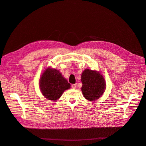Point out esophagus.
I'll list each match as a JSON object with an SVG mask.
<instances>
[{
    "label": "esophagus",
    "instance_id": "34e87169",
    "mask_svg": "<svg viewBox=\"0 0 146 146\" xmlns=\"http://www.w3.org/2000/svg\"><path fill=\"white\" fill-rule=\"evenodd\" d=\"M71 87L73 88V89H76L77 88V84H72L71 85Z\"/></svg>",
    "mask_w": 146,
    "mask_h": 146
}]
</instances>
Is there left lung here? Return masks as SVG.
Instances as JSON below:
<instances>
[{"mask_svg": "<svg viewBox=\"0 0 146 146\" xmlns=\"http://www.w3.org/2000/svg\"><path fill=\"white\" fill-rule=\"evenodd\" d=\"M81 81L82 93L87 100H95L104 94L106 84L103 76L99 72L85 69L82 72Z\"/></svg>", "mask_w": 146, "mask_h": 146, "instance_id": "obj_1", "label": "left lung"}]
</instances>
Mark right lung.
I'll use <instances>...</instances> for the list:
<instances>
[{
    "label": "right lung",
    "mask_w": 146,
    "mask_h": 146,
    "mask_svg": "<svg viewBox=\"0 0 146 146\" xmlns=\"http://www.w3.org/2000/svg\"><path fill=\"white\" fill-rule=\"evenodd\" d=\"M39 86L42 94L48 100L58 99L63 92L70 87L59 70L48 68L40 78Z\"/></svg>",
    "instance_id": "obj_1"
}]
</instances>
